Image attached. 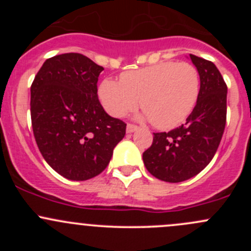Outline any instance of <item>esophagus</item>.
<instances>
[{"label": "esophagus", "mask_w": 251, "mask_h": 251, "mask_svg": "<svg viewBox=\"0 0 251 251\" xmlns=\"http://www.w3.org/2000/svg\"><path fill=\"white\" fill-rule=\"evenodd\" d=\"M137 126L136 125H132V124H127V127H126V132L127 133H132L135 132V131H137Z\"/></svg>", "instance_id": "obj_1"}]
</instances>
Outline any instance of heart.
Listing matches in <instances>:
<instances>
[{
  "mask_svg": "<svg viewBox=\"0 0 251 251\" xmlns=\"http://www.w3.org/2000/svg\"><path fill=\"white\" fill-rule=\"evenodd\" d=\"M201 93L198 69L189 63L161 62L120 75V82L105 78L98 97L105 111L123 118L138 107L143 118L160 130L181 125L192 114Z\"/></svg>",
  "mask_w": 251,
  "mask_h": 251,
  "instance_id": "1",
  "label": "heart"
}]
</instances>
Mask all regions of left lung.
<instances>
[{
	"label": "left lung",
	"instance_id": "8db88e82",
	"mask_svg": "<svg viewBox=\"0 0 251 251\" xmlns=\"http://www.w3.org/2000/svg\"><path fill=\"white\" fill-rule=\"evenodd\" d=\"M201 76L198 102L186 123L169 132L154 133L143 163L165 182L186 181L201 173L216 153L226 126L227 86L212 62L189 54Z\"/></svg>",
	"mask_w": 251,
	"mask_h": 251
}]
</instances>
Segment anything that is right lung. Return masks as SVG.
Listing matches in <instances>:
<instances>
[{"label": "right lung", "mask_w": 251, "mask_h": 251, "mask_svg": "<svg viewBox=\"0 0 251 251\" xmlns=\"http://www.w3.org/2000/svg\"><path fill=\"white\" fill-rule=\"evenodd\" d=\"M103 67L80 53L50 58L31 85V124L48 165L72 181L97 176L109 164L126 124L111 118L97 96Z\"/></svg>", "instance_id": "right-lung-1"}]
</instances>
